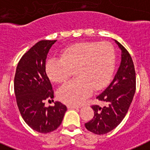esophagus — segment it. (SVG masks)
Segmentation results:
<instances>
[{
    "mask_svg": "<svg viewBox=\"0 0 150 150\" xmlns=\"http://www.w3.org/2000/svg\"><path fill=\"white\" fill-rule=\"evenodd\" d=\"M68 109H78L80 108L79 106H75V105H67Z\"/></svg>",
    "mask_w": 150,
    "mask_h": 150,
    "instance_id": "1",
    "label": "esophagus"
}]
</instances>
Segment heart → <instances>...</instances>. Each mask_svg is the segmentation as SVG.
Returning a JSON list of instances; mask_svg holds the SVG:
<instances>
[{"mask_svg": "<svg viewBox=\"0 0 150 150\" xmlns=\"http://www.w3.org/2000/svg\"><path fill=\"white\" fill-rule=\"evenodd\" d=\"M116 64L114 47L108 42L83 41L64 48L61 58L46 62L48 77L56 83L68 80L74 70L75 80L58 90V98L67 104H80L92 90L103 89L110 82Z\"/></svg>", "mask_w": 150, "mask_h": 150, "instance_id": "1", "label": "heart"}]
</instances>
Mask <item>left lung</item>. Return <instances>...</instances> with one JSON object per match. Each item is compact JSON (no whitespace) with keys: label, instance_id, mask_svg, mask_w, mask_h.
<instances>
[{"label":"left lung","instance_id":"obj_1","mask_svg":"<svg viewBox=\"0 0 150 150\" xmlns=\"http://www.w3.org/2000/svg\"><path fill=\"white\" fill-rule=\"evenodd\" d=\"M121 50V63L113 80L96 99L107 103V106H92L94 117L85 123L89 131L97 135L110 132L118 126L128 112L136 91V72L130 54L117 40Z\"/></svg>","mask_w":150,"mask_h":150}]
</instances>
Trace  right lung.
Here are the masks:
<instances>
[{
  "mask_svg": "<svg viewBox=\"0 0 150 150\" xmlns=\"http://www.w3.org/2000/svg\"><path fill=\"white\" fill-rule=\"evenodd\" d=\"M57 40H43L23 54L14 76V93L22 118L33 130L50 133L61 124L67 106L56 101L46 107L44 100L54 98L50 81L46 74V59Z\"/></svg>",
  "mask_w": 150,
  "mask_h": 150,
  "instance_id": "right-lung-1",
  "label": "right lung"
}]
</instances>
